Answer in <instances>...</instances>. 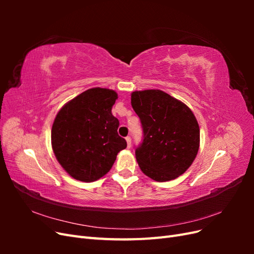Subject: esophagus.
Masks as SVG:
<instances>
[{
  "instance_id": "1",
  "label": "esophagus",
  "mask_w": 254,
  "mask_h": 254,
  "mask_svg": "<svg viewBox=\"0 0 254 254\" xmlns=\"http://www.w3.org/2000/svg\"><path fill=\"white\" fill-rule=\"evenodd\" d=\"M126 142H127L128 148L131 147V137H130V136H127V137H126Z\"/></svg>"
}]
</instances>
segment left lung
I'll use <instances>...</instances> for the list:
<instances>
[{
  "mask_svg": "<svg viewBox=\"0 0 254 254\" xmlns=\"http://www.w3.org/2000/svg\"><path fill=\"white\" fill-rule=\"evenodd\" d=\"M131 106L143 128V142L135 149L141 171L158 182L178 178L199 149L200 130L194 113L161 90L132 92Z\"/></svg>",
  "mask_w": 254,
  "mask_h": 254,
  "instance_id": "1",
  "label": "left lung"
}]
</instances>
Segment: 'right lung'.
<instances>
[{"instance_id":"1","label":"right lung","mask_w":254,"mask_h":254,"mask_svg":"<svg viewBox=\"0 0 254 254\" xmlns=\"http://www.w3.org/2000/svg\"><path fill=\"white\" fill-rule=\"evenodd\" d=\"M118 93L92 88L67 102L52 127V147L60 165L74 179L92 182L108 173L118 153L127 147L118 133L111 109Z\"/></svg>"}]
</instances>
